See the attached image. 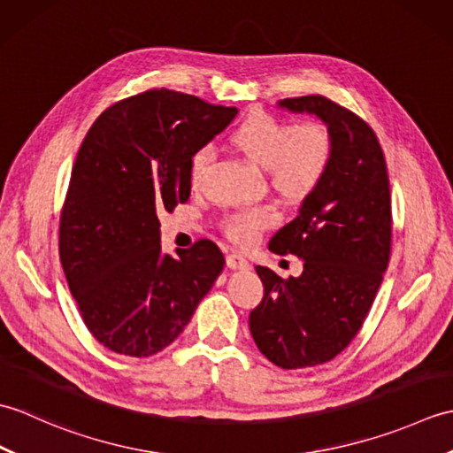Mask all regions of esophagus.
Returning <instances> with one entry per match:
<instances>
[{"label": "esophagus", "instance_id": "obj_1", "mask_svg": "<svg viewBox=\"0 0 453 453\" xmlns=\"http://www.w3.org/2000/svg\"><path fill=\"white\" fill-rule=\"evenodd\" d=\"M227 266L234 268V271H247L249 263H247V258L243 255L232 253V255H227Z\"/></svg>", "mask_w": 453, "mask_h": 453}]
</instances>
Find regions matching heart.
Wrapping results in <instances>:
<instances>
[{
	"instance_id": "b5f03b06",
	"label": "heart",
	"mask_w": 453,
	"mask_h": 453,
	"mask_svg": "<svg viewBox=\"0 0 453 453\" xmlns=\"http://www.w3.org/2000/svg\"><path fill=\"white\" fill-rule=\"evenodd\" d=\"M234 146L268 171V179L284 198L302 200L319 188L334 157L331 130L321 122L296 124L258 112L232 134ZM214 151L200 148L190 159V185L198 188L206 177ZM276 211L271 206H249L226 219V232L234 242L251 245L265 227L273 226Z\"/></svg>"
}]
</instances>
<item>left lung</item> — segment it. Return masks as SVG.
<instances>
[{"label": "left lung", "instance_id": "1", "mask_svg": "<svg viewBox=\"0 0 453 453\" xmlns=\"http://www.w3.org/2000/svg\"><path fill=\"white\" fill-rule=\"evenodd\" d=\"M278 107L319 119L334 140L325 180L268 243L300 257L303 271L284 280L257 266L265 296L249 315L258 350L297 370L333 360L360 331L389 263L391 192L380 142L354 112L321 95Z\"/></svg>", "mask_w": 453, "mask_h": 453}]
</instances>
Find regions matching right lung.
Masks as SVG:
<instances>
[{"label":"right lung","mask_w":453,"mask_h":453,"mask_svg":"<svg viewBox=\"0 0 453 453\" xmlns=\"http://www.w3.org/2000/svg\"><path fill=\"white\" fill-rule=\"evenodd\" d=\"M239 111L151 89L104 111L85 136L60 218V261L91 334L143 358L188 325L226 258L210 239L161 251L159 214L190 196L195 153Z\"/></svg>","instance_id":"obj_1"}]
</instances>
